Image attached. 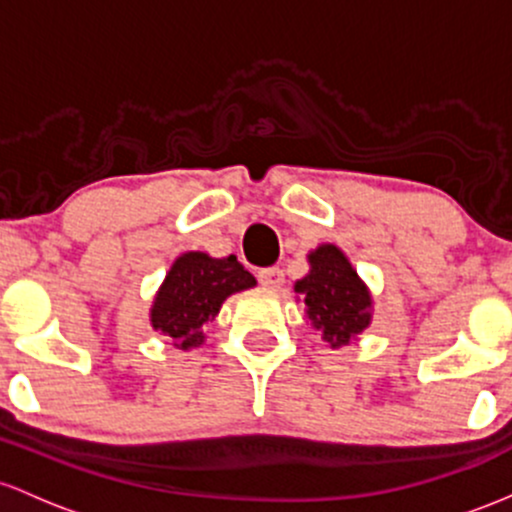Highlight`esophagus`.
<instances>
[{
	"instance_id": "34e87169",
	"label": "esophagus",
	"mask_w": 512,
	"mask_h": 512,
	"mask_svg": "<svg viewBox=\"0 0 512 512\" xmlns=\"http://www.w3.org/2000/svg\"><path fill=\"white\" fill-rule=\"evenodd\" d=\"M258 283L266 287H280L285 283V273L275 266L261 268V271H258Z\"/></svg>"
}]
</instances>
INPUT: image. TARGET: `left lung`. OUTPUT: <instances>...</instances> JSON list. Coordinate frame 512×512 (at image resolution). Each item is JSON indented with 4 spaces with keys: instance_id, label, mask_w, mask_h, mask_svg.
Returning <instances> with one entry per match:
<instances>
[{
    "instance_id": "obj_1",
    "label": "left lung",
    "mask_w": 512,
    "mask_h": 512,
    "mask_svg": "<svg viewBox=\"0 0 512 512\" xmlns=\"http://www.w3.org/2000/svg\"><path fill=\"white\" fill-rule=\"evenodd\" d=\"M309 266L312 271L295 285L304 297V312L331 346H346L370 324V295L348 258L333 244L312 251Z\"/></svg>"
}]
</instances>
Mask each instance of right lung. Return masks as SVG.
Wrapping results in <instances>:
<instances>
[{"mask_svg": "<svg viewBox=\"0 0 512 512\" xmlns=\"http://www.w3.org/2000/svg\"><path fill=\"white\" fill-rule=\"evenodd\" d=\"M256 278L237 261V256L210 258L191 251L176 258L159 287L152 307V326L174 338L183 350L203 343L205 326L220 312L232 292L254 287Z\"/></svg>", "mask_w": 512, "mask_h": 512, "instance_id": "add662e5", "label": "right lung"}]
</instances>
